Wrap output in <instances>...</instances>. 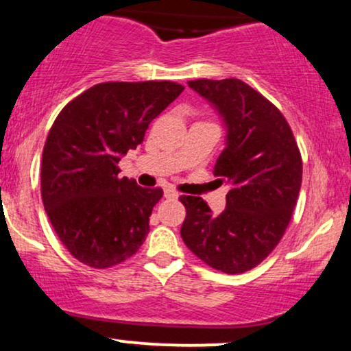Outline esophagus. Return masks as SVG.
Listing matches in <instances>:
<instances>
[{
    "label": "esophagus",
    "mask_w": 351,
    "mask_h": 351,
    "mask_svg": "<svg viewBox=\"0 0 351 351\" xmlns=\"http://www.w3.org/2000/svg\"><path fill=\"white\" fill-rule=\"evenodd\" d=\"M165 198H167V199H176V198H178V193H176L175 189L167 188V189H165Z\"/></svg>",
    "instance_id": "34e87169"
}]
</instances>
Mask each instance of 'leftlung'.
<instances>
[{"instance_id": "8db88e82", "label": "left lung", "mask_w": 351, "mask_h": 351, "mask_svg": "<svg viewBox=\"0 0 351 351\" xmlns=\"http://www.w3.org/2000/svg\"><path fill=\"white\" fill-rule=\"evenodd\" d=\"M226 128L215 175L228 184L219 215L199 196H181V237L213 269L241 274L261 264L284 236L302 184V158L287 120L239 79L189 80Z\"/></svg>"}]
</instances>
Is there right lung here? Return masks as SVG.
<instances>
[{"label":"right lung","instance_id":"obj_1","mask_svg":"<svg viewBox=\"0 0 351 351\" xmlns=\"http://www.w3.org/2000/svg\"><path fill=\"white\" fill-rule=\"evenodd\" d=\"M183 88L170 80L97 84L56 119L43 152V203L59 239L80 263L112 267L143 244L163 191L120 178L117 165Z\"/></svg>","mask_w":351,"mask_h":351}]
</instances>
